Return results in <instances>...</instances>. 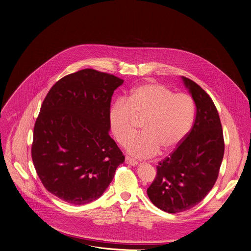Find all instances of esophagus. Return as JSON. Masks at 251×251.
Masks as SVG:
<instances>
[{"label":"esophagus","instance_id":"1","mask_svg":"<svg viewBox=\"0 0 251 251\" xmlns=\"http://www.w3.org/2000/svg\"><path fill=\"white\" fill-rule=\"evenodd\" d=\"M125 162H126V164L131 165V166H137L138 165V162L136 160L130 158V157H126L125 158Z\"/></svg>","mask_w":251,"mask_h":251}]
</instances>
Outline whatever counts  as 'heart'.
I'll list each match as a JSON object with an SVG mask.
<instances>
[{
  "mask_svg": "<svg viewBox=\"0 0 251 251\" xmlns=\"http://www.w3.org/2000/svg\"><path fill=\"white\" fill-rule=\"evenodd\" d=\"M195 103L186 93H174L168 86L148 82L134 88L126 100H117L109 110V125L121 145L135 134L136 120L143 121V133L133 138L127 152L147 159L174 150L186 138L195 119Z\"/></svg>",
  "mask_w": 251,
  "mask_h": 251,
  "instance_id": "heart-1",
  "label": "heart"
}]
</instances>
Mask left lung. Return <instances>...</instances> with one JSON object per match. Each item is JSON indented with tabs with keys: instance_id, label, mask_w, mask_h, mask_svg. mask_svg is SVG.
<instances>
[{
	"instance_id": "left-lung-1",
	"label": "left lung",
	"mask_w": 251,
	"mask_h": 251,
	"mask_svg": "<svg viewBox=\"0 0 251 251\" xmlns=\"http://www.w3.org/2000/svg\"><path fill=\"white\" fill-rule=\"evenodd\" d=\"M182 78L196 104L195 123L181 144L159 162L147 189L151 201L169 213L190 209L204 199L217 182L225 153L216 105L199 84Z\"/></svg>"
}]
</instances>
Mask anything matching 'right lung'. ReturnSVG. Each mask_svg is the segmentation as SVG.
<instances>
[{"mask_svg":"<svg viewBox=\"0 0 251 251\" xmlns=\"http://www.w3.org/2000/svg\"><path fill=\"white\" fill-rule=\"evenodd\" d=\"M124 82L85 68L59 79L33 128L31 158L44 187L75 205L97 200L125 160L109 136L114 90Z\"/></svg>","mask_w":251,"mask_h":251,"instance_id":"right-lung-1","label":"right lung"}]
</instances>
